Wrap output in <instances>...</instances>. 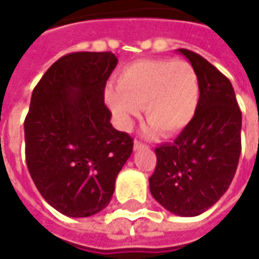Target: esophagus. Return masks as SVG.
I'll return each instance as SVG.
<instances>
[{"instance_id": "34e87169", "label": "esophagus", "mask_w": 259, "mask_h": 259, "mask_svg": "<svg viewBox=\"0 0 259 259\" xmlns=\"http://www.w3.org/2000/svg\"><path fill=\"white\" fill-rule=\"evenodd\" d=\"M133 147H135V150H140L141 147H144V144H143L141 141L135 140V143H133Z\"/></svg>"}]
</instances>
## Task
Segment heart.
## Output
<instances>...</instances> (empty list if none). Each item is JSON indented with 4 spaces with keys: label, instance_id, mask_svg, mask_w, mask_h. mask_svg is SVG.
<instances>
[{
    "label": "heart",
    "instance_id": "1",
    "mask_svg": "<svg viewBox=\"0 0 259 259\" xmlns=\"http://www.w3.org/2000/svg\"><path fill=\"white\" fill-rule=\"evenodd\" d=\"M105 100L120 129H130L143 108L152 130L172 136L194 118L200 80L183 59H141L119 72L116 89L108 87Z\"/></svg>",
    "mask_w": 259,
    "mask_h": 259
}]
</instances>
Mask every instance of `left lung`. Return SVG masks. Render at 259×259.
Masks as SVG:
<instances>
[{"label":"left lung","instance_id":"8db88e82","mask_svg":"<svg viewBox=\"0 0 259 259\" xmlns=\"http://www.w3.org/2000/svg\"><path fill=\"white\" fill-rule=\"evenodd\" d=\"M200 80L194 118L174 143L155 148L152 197L172 213L197 217L217 202L236 174L241 152V111L230 80L198 54L179 48Z\"/></svg>","mask_w":259,"mask_h":259}]
</instances>
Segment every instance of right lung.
Returning a JSON list of instances; mask_svg holds the SVG:
<instances>
[{"label": "right lung", "mask_w": 259, "mask_h": 259, "mask_svg": "<svg viewBox=\"0 0 259 259\" xmlns=\"http://www.w3.org/2000/svg\"><path fill=\"white\" fill-rule=\"evenodd\" d=\"M115 54L72 53L54 62L33 90L25 119L26 163L37 190L66 217L102 211L133 151L104 102Z\"/></svg>", "instance_id": "1"}]
</instances>
